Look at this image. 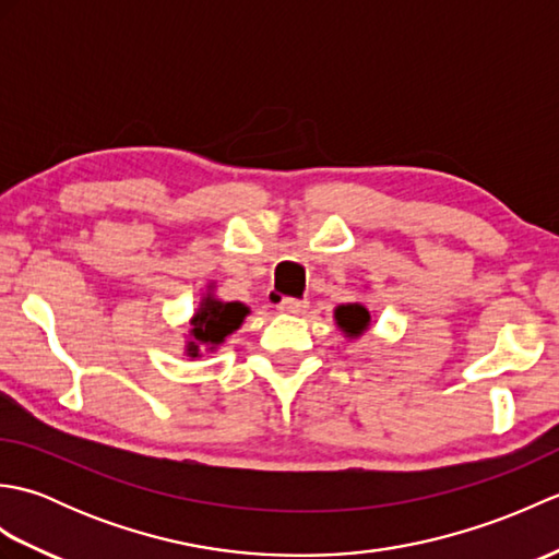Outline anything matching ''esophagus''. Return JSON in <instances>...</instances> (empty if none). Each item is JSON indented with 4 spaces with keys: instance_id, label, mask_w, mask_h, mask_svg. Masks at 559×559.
Returning a JSON list of instances; mask_svg holds the SVG:
<instances>
[{
    "instance_id": "34e87169",
    "label": "esophagus",
    "mask_w": 559,
    "mask_h": 559,
    "mask_svg": "<svg viewBox=\"0 0 559 559\" xmlns=\"http://www.w3.org/2000/svg\"><path fill=\"white\" fill-rule=\"evenodd\" d=\"M307 307H310V302H307V300L288 298V300H283V302L278 305V312H283V314H305Z\"/></svg>"
}]
</instances>
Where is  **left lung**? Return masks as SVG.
I'll use <instances>...</instances> for the list:
<instances>
[{"mask_svg": "<svg viewBox=\"0 0 559 559\" xmlns=\"http://www.w3.org/2000/svg\"><path fill=\"white\" fill-rule=\"evenodd\" d=\"M334 317H336V324L341 326V331H346V336H350V338L360 336L362 331H367V326H370V312H367V307H362L360 302L338 305Z\"/></svg>", "mask_w": 559, "mask_h": 559, "instance_id": "left-lung-1", "label": "left lung"}]
</instances>
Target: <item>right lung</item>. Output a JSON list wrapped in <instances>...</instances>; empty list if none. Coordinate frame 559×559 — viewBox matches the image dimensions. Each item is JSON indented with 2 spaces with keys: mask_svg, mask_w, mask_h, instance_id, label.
Returning a JSON list of instances; mask_svg holds the SVG:
<instances>
[{
  "mask_svg": "<svg viewBox=\"0 0 559 559\" xmlns=\"http://www.w3.org/2000/svg\"><path fill=\"white\" fill-rule=\"evenodd\" d=\"M247 314L249 310L242 302H221L213 298V295H206V298L199 302V310L192 317V322H189L192 324L187 341L189 358H199L201 348H218L233 331L240 329Z\"/></svg>",
  "mask_w": 559,
  "mask_h": 559,
  "instance_id": "obj_1",
  "label": "right lung"
}]
</instances>
